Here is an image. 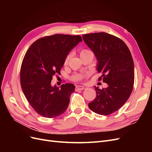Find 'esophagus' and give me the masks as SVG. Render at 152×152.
<instances>
[{
  "instance_id": "obj_1",
  "label": "esophagus",
  "mask_w": 152,
  "mask_h": 152,
  "mask_svg": "<svg viewBox=\"0 0 152 152\" xmlns=\"http://www.w3.org/2000/svg\"><path fill=\"white\" fill-rule=\"evenodd\" d=\"M84 89V87L82 86H77L75 87V90L77 91H80L83 90Z\"/></svg>"
}]
</instances>
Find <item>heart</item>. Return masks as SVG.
Listing matches in <instances>:
<instances>
[{"mask_svg":"<svg viewBox=\"0 0 152 152\" xmlns=\"http://www.w3.org/2000/svg\"><path fill=\"white\" fill-rule=\"evenodd\" d=\"M88 53H91L90 50H87V49H83V50H82V51L80 52V56H82V55ZM71 56H72V54L70 53V54H68L67 55V56H66V58H65V61H64V64H65V65H67V64H68V62H69V61H70V58H71ZM83 78H84V75H83L77 74V75H74V76L73 77V79L74 80L78 81V80H82V79H83Z\"/></svg>","mask_w":152,"mask_h":152,"instance_id":"b5f03b06","label":"heart"}]
</instances>
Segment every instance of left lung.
<instances>
[{
	"label": "left lung",
	"mask_w": 152,
	"mask_h": 152,
	"mask_svg": "<svg viewBox=\"0 0 152 152\" xmlns=\"http://www.w3.org/2000/svg\"><path fill=\"white\" fill-rule=\"evenodd\" d=\"M85 43L97 59L96 70L102 73L107 88L94 86L96 97L88 104L91 110L102 115L115 112L126 103L134 80V62L123 40L104 32L82 35Z\"/></svg>",
	"instance_id": "obj_1"
}]
</instances>
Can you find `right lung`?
Listing matches in <instances>:
<instances>
[{
	"label": "right lung",
	"instance_id": "obj_1",
	"mask_svg": "<svg viewBox=\"0 0 152 152\" xmlns=\"http://www.w3.org/2000/svg\"><path fill=\"white\" fill-rule=\"evenodd\" d=\"M82 41L80 35L55 34L35 41L26 53L21 66V86L40 115L54 118L66 110L75 86L67 83L59 88L51 86V80L60 74L66 56Z\"/></svg>",
	"mask_w": 152,
	"mask_h": 152
}]
</instances>
